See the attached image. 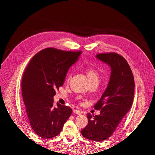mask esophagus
<instances>
[{"mask_svg":"<svg viewBox=\"0 0 155 155\" xmlns=\"http://www.w3.org/2000/svg\"><path fill=\"white\" fill-rule=\"evenodd\" d=\"M73 112L74 114H81V111L77 109H74Z\"/></svg>","mask_w":155,"mask_h":155,"instance_id":"obj_1","label":"esophagus"}]
</instances>
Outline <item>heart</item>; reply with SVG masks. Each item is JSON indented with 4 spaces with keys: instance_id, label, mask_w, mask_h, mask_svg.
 Here are the masks:
<instances>
[{
    "instance_id": "obj_1",
    "label": "heart",
    "mask_w": 155,
    "mask_h": 155,
    "mask_svg": "<svg viewBox=\"0 0 155 155\" xmlns=\"http://www.w3.org/2000/svg\"><path fill=\"white\" fill-rule=\"evenodd\" d=\"M86 74L88 78V82L91 83L92 81H99V74H98L96 70L93 68H89L86 70ZM71 76L69 75L67 78V81H69Z\"/></svg>"
}]
</instances>
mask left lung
I'll use <instances>...</instances> for the list:
<instances>
[{"label":"left lung","mask_w":155,"mask_h":155,"mask_svg":"<svg viewBox=\"0 0 155 155\" xmlns=\"http://www.w3.org/2000/svg\"><path fill=\"white\" fill-rule=\"evenodd\" d=\"M96 58L111 68L110 81L105 91L94 108L100 115L87 114L88 125L81 130L84 138L101 142L111 137L130 109L134 94V76L127 61L121 55L100 53Z\"/></svg>","instance_id":"left-lung-1"}]
</instances>
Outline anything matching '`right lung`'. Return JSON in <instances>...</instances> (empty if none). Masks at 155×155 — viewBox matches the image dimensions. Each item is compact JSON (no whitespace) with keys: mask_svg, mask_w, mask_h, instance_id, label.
<instances>
[{"mask_svg":"<svg viewBox=\"0 0 155 155\" xmlns=\"http://www.w3.org/2000/svg\"><path fill=\"white\" fill-rule=\"evenodd\" d=\"M81 53L45 48L31 59L25 70L21 90L25 112L31 129L42 138L58 136L72 113L69 107L58 103L54 105V96Z\"/></svg>","mask_w":155,"mask_h":155,"instance_id":"1","label":"right lung"}]
</instances>
